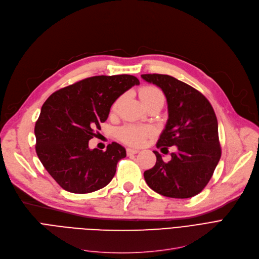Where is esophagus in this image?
Segmentation results:
<instances>
[{"label": "esophagus", "instance_id": "1", "mask_svg": "<svg viewBox=\"0 0 259 259\" xmlns=\"http://www.w3.org/2000/svg\"><path fill=\"white\" fill-rule=\"evenodd\" d=\"M139 149L137 148H127V154L128 155H132V154H137L139 153Z\"/></svg>", "mask_w": 259, "mask_h": 259}]
</instances>
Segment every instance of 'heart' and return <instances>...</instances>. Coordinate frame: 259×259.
Masks as SVG:
<instances>
[{"label": "heart", "mask_w": 259, "mask_h": 259, "mask_svg": "<svg viewBox=\"0 0 259 259\" xmlns=\"http://www.w3.org/2000/svg\"><path fill=\"white\" fill-rule=\"evenodd\" d=\"M140 97L143 101V103H146L150 100L161 98L164 99V95H162L161 91L154 87V86H145L140 91ZM119 103V100H117L112 109L115 110L117 108V105ZM152 133V127L148 125H139V124H127L122 126L118 130V137L119 139L130 145L139 146L144 143V141Z\"/></svg>", "instance_id": "b5f03b06"}]
</instances>
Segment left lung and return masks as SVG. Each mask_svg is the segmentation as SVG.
<instances>
[{
  "label": "left lung",
  "instance_id": "obj_1",
  "mask_svg": "<svg viewBox=\"0 0 259 259\" xmlns=\"http://www.w3.org/2000/svg\"><path fill=\"white\" fill-rule=\"evenodd\" d=\"M166 95L168 120L157 148L176 146L171 160L157 151L153 168L144 172L148 186L160 195L189 198L201 192L222 156L219 124L210 102L198 90L167 74H142Z\"/></svg>",
  "mask_w": 259,
  "mask_h": 259
}]
</instances>
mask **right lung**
<instances>
[{"label":"right lung","mask_w":259,"mask_h":259,"mask_svg":"<svg viewBox=\"0 0 259 259\" xmlns=\"http://www.w3.org/2000/svg\"><path fill=\"white\" fill-rule=\"evenodd\" d=\"M139 84V78L129 74L91 76L56 91L44 103L34 127L35 151L66 191L90 193L111 182L126 149L113 142L103 151L88 144L112 104Z\"/></svg>","instance_id":"add662e5"}]
</instances>
